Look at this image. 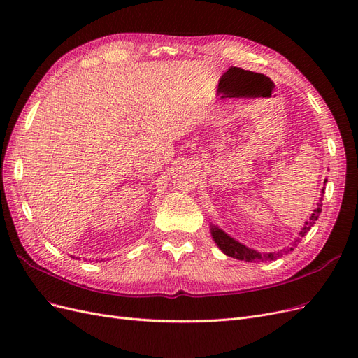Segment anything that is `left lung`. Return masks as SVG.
<instances>
[{
    "label": "left lung",
    "mask_w": 358,
    "mask_h": 358,
    "mask_svg": "<svg viewBox=\"0 0 358 358\" xmlns=\"http://www.w3.org/2000/svg\"><path fill=\"white\" fill-rule=\"evenodd\" d=\"M321 206H322V203H318V208L313 210L309 221L305 222V227H303V229L300 230L299 237H297L294 242H292L291 248H284V249H280V251H278V252H267V254L257 252V251H254V249H249L248 246H245V245L239 243L237 241H234L233 237H230L229 234H225L222 230H220L218 227H215V225L210 227L212 237H213L215 243L220 246V249L225 255L233 257L236 259H243V262H251V263L252 262H272V259H276L279 257H282V254H288V251H292V249H294V246H297V243L301 241V237L306 236V233L310 230V227L315 224V221L318 220V216L321 213Z\"/></svg>",
    "instance_id": "obj_1"
}]
</instances>
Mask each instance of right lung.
I'll list each match as a JSON object with an SVG mask.
<instances>
[{
  "label": "right lung",
  "instance_id": "obj_1",
  "mask_svg": "<svg viewBox=\"0 0 358 358\" xmlns=\"http://www.w3.org/2000/svg\"><path fill=\"white\" fill-rule=\"evenodd\" d=\"M73 258H74V257H73Z\"/></svg>",
  "mask_w": 358,
  "mask_h": 358
}]
</instances>
